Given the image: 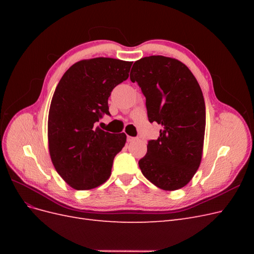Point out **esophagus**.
<instances>
[{
    "label": "esophagus",
    "mask_w": 254,
    "mask_h": 254,
    "mask_svg": "<svg viewBox=\"0 0 254 254\" xmlns=\"http://www.w3.org/2000/svg\"><path fill=\"white\" fill-rule=\"evenodd\" d=\"M134 140H135V137H133V136H129V135L127 136V141L128 142H133Z\"/></svg>",
    "instance_id": "obj_1"
}]
</instances>
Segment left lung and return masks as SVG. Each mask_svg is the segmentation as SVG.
Masks as SVG:
<instances>
[{"label":"left lung","mask_w":254,"mask_h":254,"mask_svg":"<svg viewBox=\"0 0 254 254\" xmlns=\"http://www.w3.org/2000/svg\"><path fill=\"white\" fill-rule=\"evenodd\" d=\"M130 80L146 97L149 122L162 126L139 161L142 174L164 190L186 187L202 158L205 105L200 86L181 61L160 55L136 60Z\"/></svg>","instance_id":"1"}]
</instances>
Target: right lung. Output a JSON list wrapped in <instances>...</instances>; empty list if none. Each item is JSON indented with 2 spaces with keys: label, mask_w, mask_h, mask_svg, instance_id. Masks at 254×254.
Masks as SVG:
<instances>
[{
  "label": "right lung",
  "mask_w": 254,
  "mask_h": 254,
  "mask_svg": "<svg viewBox=\"0 0 254 254\" xmlns=\"http://www.w3.org/2000/svg\"><path fill=\"white\" fill-rule=\"evenodd\" d=\"M131 61L97 57L74 64L61 77L51 102L48 139L52 162L68 186L91 190L109 179L126 134L96 127L110 114L108 98L129 77Z\"/></svg>",
  "instance_id": "1"
}]
</instances>
